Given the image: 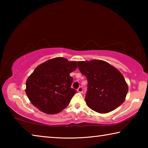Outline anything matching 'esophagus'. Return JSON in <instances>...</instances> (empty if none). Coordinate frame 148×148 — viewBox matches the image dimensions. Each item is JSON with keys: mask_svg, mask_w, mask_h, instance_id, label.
<instances>
[{"mask_svg": "<svg viewBox=\"0 0 148 148\" xmlns=\"http://www.w3.org/2000/svg\"><path fill=\"white\" fill-rule=\"evenodd\" d=\"M77 91L79 92H83V87H82V86H80L79 88L77 89Z\"/></svg>", "mask_w": 148, "mask_h": 148, "instance_id": "obj_1", "label": "esophagus"}]
</instances>
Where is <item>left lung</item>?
<instances>
[{
    "mask_svg": "<svg viewBox=\"0 0 148 148\" xmlns=\"http://www.w3.org/2000/svg\"><path fill=\"white\" fill-rule=\"evenodd\" d=\"M77 67L87 79L86 104L98 113L113 111L124 102L128 86L118 70L101 60L78 61Z\"/></svg>",
    "mask_w": 148,
    "mask_h": 148,
    "instance_id": "left-lung-1",
    "label": "left lung"
}]
</instances>
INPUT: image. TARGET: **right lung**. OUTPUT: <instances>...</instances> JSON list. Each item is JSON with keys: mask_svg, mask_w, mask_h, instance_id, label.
I'll list each match as a JSON object with an SVG mask.
<instances>
[{"mask_svg": "<svg viewBox=\"0 0 148 148\" xmlns=\"http://www.w3.org/2000/svg\"><path fill=\"white\" fill-rule=\"evenodd\" d=\"M75 61L56 57L38 65L26 82V94L31 103L48 114L64 109L76 93L70 73L76 69Z\"/></svg>", "mask_w": 148, "mask_h": 148, "instance_id": "1", "label": "right lung"}]
</instances>
